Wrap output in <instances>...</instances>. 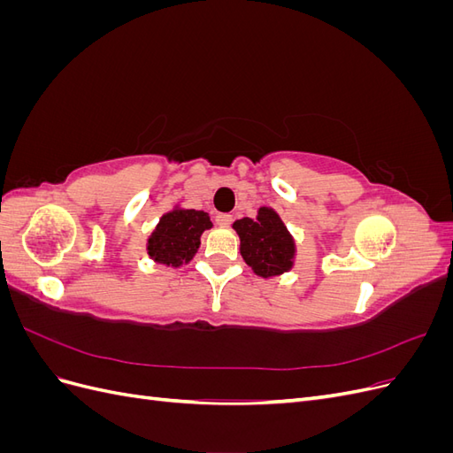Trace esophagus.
<instances>
[{"instance_id":"obj_1","label":"esophagus","mask_w":453,"mask_h":453,"mask_svg":"<svg viewBox=\"0 0 453 453\" xmlns=\"http://www.w3.org/2000/svg\"><path fill=\"white\" fill-rule=\"evenodd\" d=\"M215 221H217V225H221V226H230L232 225V215L230 213H217Z\"/></svg>"}]
</instances>
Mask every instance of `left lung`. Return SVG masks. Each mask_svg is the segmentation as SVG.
Wrapping results in <instances>:
<instances>
[{
  "mask_svg": "<svg viewBox=\"0 0 453 453\" xmlns=\"http://www.w3.org/2000/svg\"><path fill=\"white\" fill-rule=\"evenodd\" d=\"M232 228L240 236V253L258 278H276L295 266L296 242L280 213L260 205L257 217H243Z\"/></svg>",
  "mask_w": 453,
  "mask_h": 453,
  "instance_id": "left-lung-1",
  "label": "left lung"
}]
</instances>
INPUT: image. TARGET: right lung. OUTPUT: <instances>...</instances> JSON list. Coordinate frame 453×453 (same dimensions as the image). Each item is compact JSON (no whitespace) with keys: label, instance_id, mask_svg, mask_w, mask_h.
Segmentation results:
<instances>
[{"label":"right lung","instance_id":"1","mask_svg":"<svg viewBox=\"0 0 453 453\" xmlns=\"http://www.w3.org/2000/svg\"><path fill=\"white\" fill-rule=\"evenodd\" d=\"M213 226L210 215L202 210H185L175 203L164 213L150 232L145 251L157 265L180 268L195 258L203 230Z\"/></svg>","mask_w":453,"mask_h":453}]
</instances>
